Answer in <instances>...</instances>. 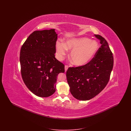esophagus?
<instances>
[{"label": "esophagus", "instance_id": "1", "mask_svg": "<svg viewBox=\"0 0 131 131\" xmlns=\"http://www.w3.org/2000/svg\"><path fill=\"white\" fill-rule=\"evenodd\" d=\"M68 68V66H67V65H65V72H66V71H67Z\"/></svg>", "mask_w": 131, "mask_h": 131}]
</instances>
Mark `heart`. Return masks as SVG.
Returning <instances> with one entry per match:
<instances>
[{
	"instance_id": "heart-1",
	"label": "heart",
	"mask_w": 131,
	"mask_h": 131,
	"mask_svg": "<svg viewBox=\"0 0 131 131\" xmlns=\"http://www.w3.org/2000/svg\"><path fill=\"white\" fill-rule=\"evenodd\" d=\"M99 49V44L95 40L86 37L70 38L64 43L57 42L56 50L57 59L62 60L70 51V58L74 65L81 67L90 62Z\"/></svg>"
}]
</instances>
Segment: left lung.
I'll return each mask as SVG.
<instances>
[{
  "instance_id": "obj_1",
  "label": "left lung",
  "mask_w": 131,
  "mask_h": 131,
  "mask_svg": "<svg viewBox=\"0 0 131 131\" xmlns=\"http://www.w3.org/2000/svg\"><path fill=\"white\" fill-rule=\"evenodd\" d=\"M101 47L92 60L86 65L70 67L66 77L70 90L78 100L87 101L95 97L104 89L110 80L113 66V57L108 43L99 35Z\"/></svg>"
}]
</instances>
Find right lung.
<instances>
[{
	"label": "right lung",
	"mask_w": 131,
	"mask_h": 131,
	"mask_svg": "<svg viewBox=\"0 0 131 131\" xmlns=\"http://www.w3.org/2000/svg\"><path fill=\"white\" fill-rule=\"evenodd\" d=\"M55 29L34 31L20 51L21 74L26 86L35 95L48 97L56 90L57 77L64 65L55 57Z\"/></svg>",
	"instance_id": "obj_1"
}]
</instances>
